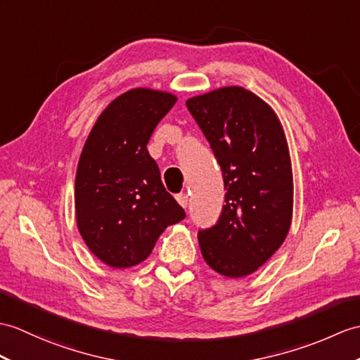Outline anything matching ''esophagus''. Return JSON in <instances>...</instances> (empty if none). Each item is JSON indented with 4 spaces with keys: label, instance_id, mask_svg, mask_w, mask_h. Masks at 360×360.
I'll return each mask as SVG.
<instances>
[{
    "label": "esophagus",
    "instance_id": "34e87169",
    "mask_svg": "<svg viewBox=\"0 0 360 360\" xmlns=\"http://www.w3.org/2000/svg\"><path fill=\"white\" fill-rule=\"evenodd\" d=\"M176 200H178L181 207L187 208V204H188V195H187V193H179V195H176Z\"/></svg>",
    "mask_w": 360,
    "mask_h": 360
}]
</instances>
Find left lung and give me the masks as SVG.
<instances>
[{"instance_id":"8db88e82","label":"left lung","mask_w":360,"mask_h":360,"mask_svg":"<svg viewBox=\"0 0 360 360\" xmlns=\"http://www.w3.org/2000/svg\"><path fill=\"white\" fill-rule=\"evenodd\" d=\"M188 112L218 160L225 205L213 227L199 230L205 262L227 278L256 271L285 240L293 214V173L273 108L244 87L190 98Z\"/></svg>"}]
</instances>
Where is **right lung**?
<instances>
[{
	"label": "right lung",
	"mask_w": 360,
	"mask_h": 360,
	"mask_svg": "<svg viewBox=\"0 0 360 360\" xmlns=\"http://www.w3.org/2000/svg\"><path fill=\"white\" fill-rule=\"evenodd\" d=\"M174 103L167 91H125L99 115L82 148L75 179L78 230L108 266L138 265L169 225L186 218L147 150Z\"/></svg>",
	"instance_id": "right-lung-1"
}]
</instances>
